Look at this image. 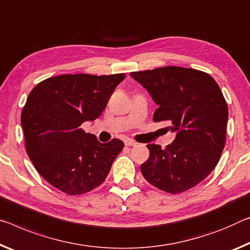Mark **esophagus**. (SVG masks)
Here are the masks:
<instances>
[{
  "mask_svg": "<svg viewBox=\"0 0 250 250\" xmlns=\"http://www.w3.org/2000/svg\"><path fill=\"white\" fill-rule=\"evenodd\" d=\"M125 145L126 146H137V142L131 140V139H125Z\"/></svg>",
  "mask_w": 250,
  "mask_h": 250,
  "instance_id": "esophagus-1",
  "label": "esophagus"
}]
</instances>
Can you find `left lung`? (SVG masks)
<instances>
[{"instance_id":"left-lung-1","label":"left lung","mask_w":250,"mask_h":250,"mask_svg":"<svg viewBox=\"0 0 250 250\" xmlns=\"http://www.w3.org/2000/svg\"><path fill=\"white\" fill-rule=\"evenodd\" d=\"M158 104L153 121H167L176 139L166 149L146 145L141 165L146 180L170 193L195 187L220 159L226 140L228 106L217 82L203 71L166 66L131 72Z\"/></svg>"}]
</instances>
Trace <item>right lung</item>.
I'll return each mask as SVG.
<instances>
[{"mask_svg": "<svg viewBox=\"0 0 250 250\" xmlns=\"http://www.w3.org/2000/svg\"><path fill=\"white\" fill-rule=\"evenodd\" d=\"M125 78V73L62 74L40 82L30 92L21 114L26 151L53 187L75 196L104 181L124 142L101 144L81 125L101 116Z\"/></svg>", "mask_w": 250, "mask_h": 250, "instance_id": "add662e5", "label": "right lung"}]
</instances>
